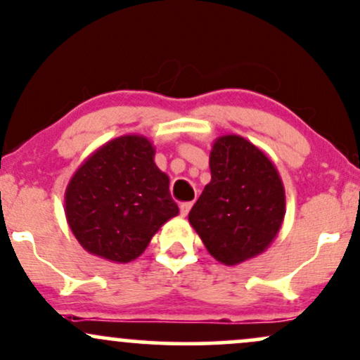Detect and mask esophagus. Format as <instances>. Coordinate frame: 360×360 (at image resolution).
<instances>
[{"label": "esophagus", "instance_id": "34e87169", "mask_svg": "<svg viewBox=\"0 0 360 360\" xmlns=\"http://www.w3.org/2000/svg\"><path fill=\"white\" fill-rule=\"evenodd\" d=\"M191 208H193L191 201H188V203H181V205H179V212H181V214H183V217H188L189 210H191Z\"/></svg>", "mask_w": 360, "mask_h": 360}]
</instances>
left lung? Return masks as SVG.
Returning <instances> with one entry per match:
<instances>
[{
	"label": "left lung",
	"instance_id": "1",
	"mask_svg": "<svg viewBox=\"0 0 360 360\" xmlns=\"http://www.w3.org/2000/svg\"><path fill=\"white\" fill-rule=\"evenodd\" d=\"M212 181L189 212L206 250L225 266L262 254L278 235L286 196L271 159L240 135H223L210 152Z\"/></svg>",
	"mask_w": 360,
	"mask_h": 360
}]
</instances>
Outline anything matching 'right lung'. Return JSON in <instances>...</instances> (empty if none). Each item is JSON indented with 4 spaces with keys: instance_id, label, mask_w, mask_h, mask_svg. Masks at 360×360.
I'll use <instances>...</instances> for the list:
<instances>
[{
    "instance_id": "1",
    "label": "right lung",
    "mask_w": 360,
    "mask_h": 360,
    "mask_svg": "<svg viewBox=\"0 0 360 360\" xmlns=\"http://www.w3.org/2000/svg\"><path fill=\"white\" fill-rule=\"evenodd\" d=\"M154 155L150 140L123 135L74 172L65 189V218L82 249L111 262H130L179 213Z\"/></svg>"
}]
</instances>
